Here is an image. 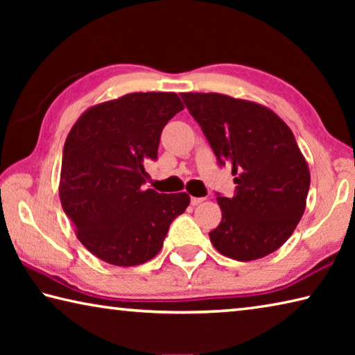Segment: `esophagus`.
<instances>
[{
  "label": "esophagus",
  "mask_w": 355,
  "mask_h": 355,
  "mask_svg": "<svg viewBox=\"0 0 355 355\" xmlns=\"http://www.w3.org/2000/svg\"><path fill=\"white\" fill-rule=\"evenodd\" d=\"M203 200H205V199H203V197H191V205H200V203L203 202Z\"/></svg>",
  "instance_id": "34e87169"
}]
</instances>
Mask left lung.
<instances>
[{
	"label": "left lung",
	"instance_id": "1",
	"mask_svg": "<svg viewBox=\"0 0 355 355\" xmlns=\"http://www.w3.org/2000/svg\"><path fill=\"white\" fill-rule=\"evenodd\" d=\"M219 164L232 166L235 194L218 197L220 224L209 232L216 250L238 261L258 260L293 235L305 211L310 171L293 131L255 101L224 94L184 92Z\"/></svg>",
	"mask_w": 355,
	"mask_h": 355
}]
</instances>
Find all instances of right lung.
Instances as JSON below:
<instances>
[{"label":"right lung","mask_w":355,"mask_h":355,"mask_svg":"<svg viewBox=\"0 0 355 355\" xmlns=\"http://www.w3.org/2000/svg\"><path fill=\"white\" fill-rule=\"evenodd\" d=\"M175 92H135L84 111L64 144L59 197L81 244L114 266H137L163 248L186 192L142 189L161 131L183 110Z\"/></svg>","instance_id":"obj_1"}]
</instances>
